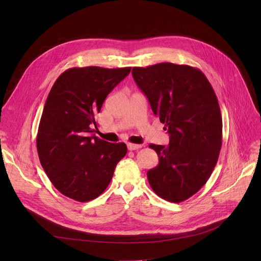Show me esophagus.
<instances>
[{
    "label": "esophagus",
    "instance_id": "esophagus-1",
    "mask_svg": "<svg viewBox=\"0 0 261 261\" xmlns=\"http://www.w3.org/2000/svg\"><path fill=\"white\" fill-rule=\"evenodd\" d=\"M128 150L130 151H135V150H138V148L142 147V144H134V143H128Z\"/></svg>",
    "mask_w": 261,
    "mask_h": 261
}]
</instances>
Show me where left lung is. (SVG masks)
Masks as SVG:
<instances>
[{
  "instance_id": "1",
  "label": "left lung",
  "mask_w": 261,
  "mask_h": 261,
  "mask_svg": "<svg viewBox=\"0 0 261 261\" xmlns=\"http://www.w3.org/2000/svg\"><path fill=\"white\" fill-rule=\"evenodd\" d=\"M133 79L169 134L168 145L150 144L159 164L147 171L154 192L170 202L197 193L210 178L222 145V117L204 74L188 65L134 67Z\"/></svg>"
}]
</instances>
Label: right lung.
I'll list each match as a JSON object with an SVG mask.
<instances>
[{"label": "right lung", "instance_id": "right-lung-1", "mask_svg": "<svg viewBox=\"0 0 261 261\" xmlns=\"http://www.w3.org/2000/svg\"><path fill=\"white\" fill-rule=\"evenodd\" d=\"M130 71L131 67H74L54 84L36 143L45 173L63 195L80 202L97 198L127 154L124 142L110 143L92 133L105 98Z\"/></svg>", "mask_w": 261, "mask_h": 261}]
</instances>
